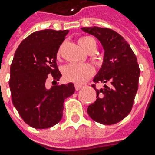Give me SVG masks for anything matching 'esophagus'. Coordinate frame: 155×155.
<instances>
[{"instance_id": "34e87169", "label": "esophagus", "mask_w": 155, "mask_h": 155, "mask_svg": "<svg viewBox=\"0 0 155 155\" xmlns=\"http://www.w3.org/2000/svg\"><path fill=\"white\" fill-rule=\"evenodd\" d=\"M82 87H83V85H81V84H75V89H76V91H79Z\"/></svg>"}]
</instances>
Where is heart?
<instances>
[{
  "mask_svg": "<svg viewBox=\"0 0 155 155\" xmlns=\"http://www.w3.org/2000/svg\"><path fill=\"white\" fill-rule=\"evenodd\" d=\"M78 44L85 51L97 47L96 40L89 36H83L78 39ZM58 58L60 56V49L57 53ZM64 78L66 81L75 84H84L93 75L92 66L87 64H69L64 66L62 70Z\"/></svg>",
  "mask_w": 155,
  "mask_h": 155,
  "instance_id": "heart-1",
  "label": "heart"
}]
</instances>
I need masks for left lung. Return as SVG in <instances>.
Returning a JSON list of instances; mask_svg holds the SVG:
<instances>
[{"instance_id":"1","label":"left lung","mask_w":155,"mask_h":155,"mask_svg":"<svg viewBox=\"0 0 155 155\" xmlns=\"http://www.w3.org/2000/svg\"><path fill=\"white\" fill-rule=\"evenodd\" d=\"M94 35L104 50L102 67L94 78L95 84L104 88L96 89L97 100L87 109L91 118L104 125L117 123L132 110L138 90L140 68L137 58L128 42L119 33L105 27H82Z\"/></svg>"}]
</instances>
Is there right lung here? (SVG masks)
<instances>
[{
	"label": "right lung",
	"mask_w": 155,
	"mask_h": 155,
	"mask_svg": "<svg viewBox=\"0 0 155 155\" xmlns=\"http://www.w3.org/2000/svg\"><path fill=\"white\" fill-rule=\"evenodd\" d=\"M68 30L45 29L22 40L10 66L12 102L23 121L34 128H51L62 119L64 99L75 92L74 84L45 88L48 78L58 81L61 73L57 53Z\"/></svg>",
	"instance_id": "1"
}]
</instances>
